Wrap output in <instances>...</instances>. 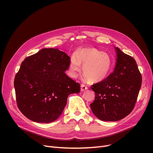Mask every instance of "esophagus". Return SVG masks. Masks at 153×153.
I'll return each instance as SVG.
<instances>
[{"mask_svg":"<svg viewBox=\"0 0 153 153\" xmlns=\"http://www.w3.org/2000/svg\"><path fill=\"white\" fill-rule=\"evenodd\" d=\"M87 89H88V87H87V85H85L84 84H82L81 85V91H84L85 90H87Z\"/></svg>","mask_w":153,"mask_h":153,"instance_id":"obj_1","label":"esophagus"}]
</instances>
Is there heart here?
I'll return each instance as SVG.
<instances>
[{"label": "heart", "mask_w": 153, "mask_h": 153, "mask_svg": "<svg viewBox=\"0 0 153 153\" xmlns=\"http://www.w3.org/2000/svg\"><path fill=\"white\" fill-rule=\"evenodd\" d=\"M84 66V79L92 82H97L105 79L112 68L110 56L93 48H83L72 54L69 65V73L76 78Z\"/></svg>", "instance_id": "b5f03b06"}]
</instances>
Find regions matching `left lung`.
Segmentation results:
<instances>
[{"label":"left lung","mask_w":153,"mask_h":153,"mask_svg":"<svg viewBox=\"0 0 153 153\" xmlns=\"http://www.w3.org/2000/svg\"><path fill=\"white\" fill-rule=\"evenodd\" d=\"M115 50L117 58L114 71L91 87L95 94L91 110L103 121H118L129 115L134 107L142 83L134 59L117 47Z\"/></svg>","instance_id":"1"}]
</instances>
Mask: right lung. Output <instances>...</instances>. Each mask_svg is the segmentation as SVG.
Listing matches in <instances>:
<instances>
[{
	"instance_id": "add662e5",
	"label": "right lung",
	"mask_w": 153,
	"mask_h": 153,
	"mask_svg": "<svg viewBox=\"0 0 153 153\" xmlns=\"http://www.w3.org/2000/svg\"><path fill=\"white\" fill-rule=\"evenodd\" d=\"M70 57L54 48H43L27 57L15 75L17 106L28 119L51 123L65 107L68 95L80 92V84L68 77Z\"/></svg>"
}]
</instances>
